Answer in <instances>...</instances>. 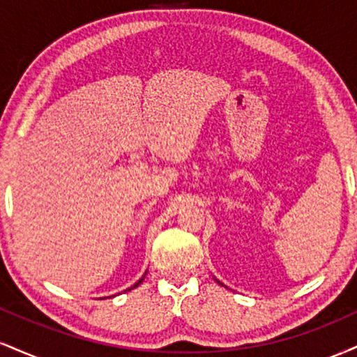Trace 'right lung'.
Listing matches in <instances>:
<instances>
[{"label": "right lung", "instance_id": "1", "mask_svg": "<svg viewBox=\"0 0 357 357\" xmlns=\"http://www.w3.org/2000/svg\"><path fill=\"white\" fill-rule=\"evenodd\" d=\"M142 280H144V277H142V278H139V282H136V284H134V287H137L139 284H141ZM130 289H132V287H130ZM130 289H129V290H130Z\"/></svg>", "mask_w": 357, "mask_h": 357}]
</instances>
